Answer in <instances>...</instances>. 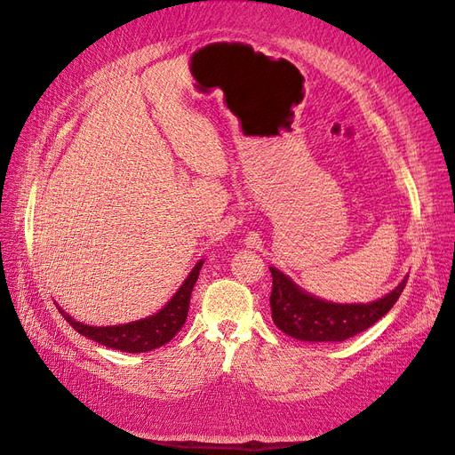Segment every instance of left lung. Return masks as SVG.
I'll use <instances>...</instances> for the list:
<instances>
[{"label": "left lung", "mask_w": 455, "mask_h": 455, "mask_svg": "<svg viewBox=\"0 0 455 455\" xmlns=\"http://www.w3.org/2000/svg\"><path fill=\"white\" fill-rule=\"evenodd\" d=\"M273 321L284 334L306 342H344L382 319L403 292L407 276L390 294L371 304H332L304 292L271 267Z\"/></svg>", "instance_id": "1"}]
</instances>
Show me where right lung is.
Listing matches in <instances>:
<instances>
[{"instance_id": "obj_1", "label": "right lung", "mask_w": 455, "mask_h": 455, "mask_svg": "<svg viewBox=\"0 0 455 455\" xmlns=\"http://www.w3.org/2000/svg\"><path fill=\"white\" fill-rule=\"evenodd\" d=\"M202 265L204 261H197L192 273L186 276V281L177 290V294L167 301V306L148 319H140L126 324H115V327H90V324L68 317V313H65L61 307L57 309L61 311V315L76 332L86 336L90 340L100 342L113 349H121V352L128 354L149 352V349H156L163 344H167L172 336L182 329V324L186 323V315H188L192 290L197 281V275H200Z\"/></svg>"}]
</instances>
